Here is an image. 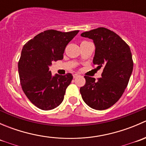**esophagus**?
<instances>
[{
	"label": "esophagus",
	"mask_w": 146,
	"mask_h": 146,
	"mask_svg": "<svg viewBox=\"0 0 146 146\" xmlns=\"http://www.w3.org/2000/svg\"><path fill=\"white\" fill-rule=\"evenodd\" d=\"M78 76H79L78 74H77V73H75V74H73V78H77Z\"/></svg>",
	"instance_id": "34e87169"
}]
</instances>
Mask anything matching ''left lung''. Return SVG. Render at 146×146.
<instances>
[{"label": "left lung", "mask_w": 146, "mask_h": 146, "mask_svg": "<svg viewBox=\"0 0 146 146\" xmlns=\"http://www.w3.org/2000/svg\"><path fill=\"white\" fill-rule=\"evenodd\" d=\"M80 35L93 40V64L103 68L98 80L85 76V85L80 89L82 98L94 110H106L120 99L129 83L133 68L131 49L118 35L107 28H97Z\"/></svg>", "instance_id": "obj_1"}]
</instances>
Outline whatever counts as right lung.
<instances>
[{
	"label": "right lung",
	"instance_id": "1",
	"mask_svg": "<svg viewBox=\"0 0 146 146\" xmlns=\"http://www.w3.org/2000/svg\"><path fill=\"white\" fill-rule=\"evenodd\" d=\"M78 32L49 29L35 36L23 46L18 63L20 83L28 99L38 108L53 110L64 100L73 76H53L49 67L53 61L63 59L66 46Z\"/></svg>",
	"mask_w": 146,
	"mask_h": 146
}]
</instances>
